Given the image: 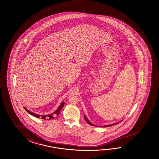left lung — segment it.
Returning <instances> with one entry per match:
<instances>
[{
    "label": "left lung",
    "instance_id": "1",
    "mask_svg": "<svg viewBox=\"0 0 159 159\" xmlns=\"http://www.w3.org/2000/svg\"><path fill=\"white\" fill-rule=\"evenodd\" d=\"M84 119H85V120H86V121H87V123H88V124H90V125H93V126H95V127H97V125H95V124H93V123H92L91 122H90V121H89V120L87 118L86 116L85 115H84ZM121 121H120V122H121ZM119 123V122H118V123H114V124H109V125H103V126H100V127H111V126H113V125H116V124H118Z\"/></svg>",
    "mask_w": 159,
    "mask_h": 159
}]
</instances>
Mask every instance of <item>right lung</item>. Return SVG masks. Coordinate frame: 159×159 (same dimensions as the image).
<instances>
[{"instance_id": "right-lung-1", "label": "right lung", "mask_w": 159, "mask_h": 159, "mask_svg": "<svg viewBox=\"0 0 159 159\" xmlns=\"http://www.w3.org/2000/svg\"><path fill=\"white\" fill-rule=\"evenodd\" d=\"M64 105V102H62L61 103V105H60V106L58 107L57 110H56L55 112L52 113V114H51L48 115V116H40V115H38V114H36L35 113H32L31 111H30V110H28V109H27L25 108V107H24V108L25 109V110H26V111H27V112H28L30 114H31V115H32V116H34L36 117V118H40H40H41L42 119H49L50 120V119H52L54 118L55 116H57L59 114L61 109H62V107H63Z\"/></svg>"}]
</instances>
